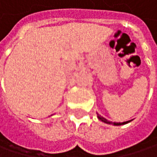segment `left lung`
I'll return each mask as SVG.
<instances>
[{"mask_svg":"<svg viewBox=\"0 0 157 157\" xmlns=\"http://www.w3.org/2000/svg\"><path fill=\"white\" fill-rule=\"evenodd\" d=\"M97 115H98V119L100 120V121H103V122H105V123H108V124H110V122L109 121H107L106 119H104L103 117H101V115H99L98 113H97ZM130 121H125V122H122V123H121V122H119V123H116V122H114L113 124L114 125H116V126H121V125H124V124H127V123H128Z\"/></svg>","mask_w":157,"mask_h":157,"instance_id":"left-lung-1","label":"left lung"}]
</instances>
